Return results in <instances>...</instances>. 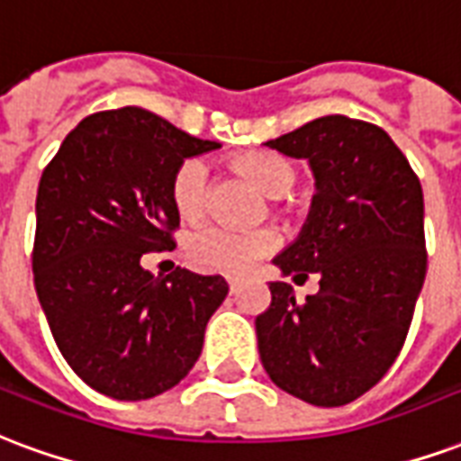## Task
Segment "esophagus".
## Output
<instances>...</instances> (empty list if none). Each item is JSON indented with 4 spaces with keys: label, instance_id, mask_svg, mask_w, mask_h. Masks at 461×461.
Returning a JSON list of instances; mask_svg holds the SVG:
<instances>
[{
    "label": "esophagus",
    "instance_id": "34e87169",
    "mask_svg": "<svg viewBox=\"0 0 461 461\" xmlns=\"http://www.w3.org/2000/svg\"><path fill=\"white\" fill-rule=\"evenodd\" d=\"M227 283H230V291L231 293L240 291V281H237V278H230V281H227Z\"/></svg>",
    "mask_w": 461,
    "mask_h": 461
}]
</instances>
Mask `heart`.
Returning <instances> with one entry per match:
<instances>
[{"label": "heart", "instance_id": "obj_1", "mask_svg": "<svg viewBox=\"0 0 461 461\" xmlns=\"http://www.w3.org/2000/svg\"><path fill=\"white\" fill-rule=\"evenodd\" d=\"M231 166L244 173L266 197L288 195L298 180V168L285 156L274 151H247L234 156ZM170 197L183 220H200L210 200V170L200 158H185L176 168L170 183ZM278 247V237L271 230L240 231L220 224L195 230L185 241L190 261L214 274L240 276L254 268L258 258L268 257Z\"/></svg>", "mask_w": 461, "mask_h": 461}]
</instances>
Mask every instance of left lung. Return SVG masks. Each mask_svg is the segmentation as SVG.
Here are the masks:
<instances>
[{
  "mask_svg": "<svg viewBox=\"0 0 461 461\" xmlns=\"http://www.w3.org/2000/svg\"><path fill=\"white\" fill-rule=\"evenodd\" d=\"M266 146L315 176L308 220L274 264L293 281L317 274L320 291L298 303L291 283H268L261 364L305 403L347 405L384 378L411 327L428 271L420 180L381 126L344 114Z\"/></svg>",
  "mask_w": 461,
  "mask_h": 461,
  "instance_id": "obj_1",
  "label": "left lung"
}]
</instances>
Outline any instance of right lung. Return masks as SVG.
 I'll return each mask as SVG.
<instances>
[{
    "mask_svg": "<svg viewBox=\"0 0 461 461\" xmlns=\"http://www.w3.org/2000/svg\"><path fill=\"white\" fill-rule=\"evenodd\" d=\"M214 149L141 107L109 109L75 126L41 176L39 303L70 369L109 398L146 401L180 384L230 293L221 276L141 266L176 247V168Z\"/></svg>",
    "mask_w": 461,
    "mask_h": 461,
    "instance_id": "right-lung-1",
    "label": "right lung"
}]
</instances>
